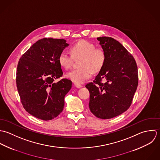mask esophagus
<instances>
[{"mask_svg":"<svg viewBox=\"0 0 160 160\" xmlns=\"http://www.w3.org/2000/svg\"><path fill=\"white\" fill-rule=\"evenodd\" d=\"M75 85V86L77 88H80L81 87H82V86L81 85H80V84H78V83H75L74 84Z\"/></svg>","mask_w":160,"mask_h":160,"instance_id":"34e87169","label":"esophagus"}]
</instances>
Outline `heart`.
Returning <instances> with one entry per match:
<instances>
[{"instance_id":"heart-1","label":"heart","mask_w":160,"mask_h":160,"mask_svg":"<svg viewBox=\"0 0 160 160\" xmlns=\"http://www.w3.org/2000/svg\"><path fill=\"white\" fill-rule=\"evenodd\" d=\"M71 54L62 51L59 56L58 61L61 66L65 70L69 69L75 60L80 59L79 68L68 72L66 77L75 83H83L91 77L92 72L98 73L103 68L106 60L105 51L100 48H96L87 41H80L71 46Z\"/></svg>"}]
</instances>
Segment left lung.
<instances>
[{
    "label": "left lung",
    "instance_id": "1",
    "mask_svg": "<svg viewBox=\"0 0 160 160\" xmlns=\"http://www.w3.org/2000/svg\"><path fill=\"white\" fill-rule=\"evenodd\" d=\"M97 39L106 52V60L93 82L85 87L90 92L91 112L98 118L108 119L130 106L138 86V69L132 55L119 41L106 36Z\"/></svg>",
    "mask_w": 160,
    "mask_h": 160
}]
</instances>
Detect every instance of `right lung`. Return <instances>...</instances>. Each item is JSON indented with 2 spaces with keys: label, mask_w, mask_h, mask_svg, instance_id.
I'll return each instance as SVG.
<instances>
[{
  "label": "right lung",
  "mask_w": 160,
  "mask_h": 160,
  "mask_svg": "<svg viewBox=\"0 0 160 160\" xmlns=\"http://www.w3.org/2000/svg\"><path fill=\"white\" fill-rule=\"evenodd\" d=\"M68 44L64 39L42 38L25 52L19 60L16 83L24 109L44 121L56 118L63 111L64 98L72 81L54 80L63 75L58 58Z\"/></svg>",
  "instance_id": "add662e5"
}]
</instances>
